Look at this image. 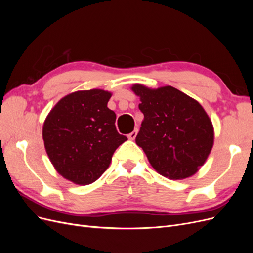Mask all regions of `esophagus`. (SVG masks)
Listing matches in <instances>:
<instances>
[{
	"instance_id": "obj_1",
	"label": "esophagus",
	"mask_w": 253,
	"mask_h": 253,
	"mask_svg": "<svg viewBox=\"0 0 253 253\" xmlns=\"http://www.w3.org/2000/svg\"><path fill=\"white\" fill-rule=\"evenodd\" d=\"M137 132H138V131H137V128H135L133 132H131V133H129V134L127 135V138H128L129 140H134V139L136 138V136H137Z\"/></svg>"
}]
</instances>
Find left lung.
I'll return each mask as SVG.
<instances>
[{"instance_id": "obj_1", "label": "left lung", "mask_w": 253, "mask_h": 253, "mask_svg": "<svg viewBox=\"0 0 253 253\" xmlns=\"http://www.w3.org/2000/svg\"><path fill=\"white\" fill-rule=\"evenodd\" d=\"M143 114L136 143L155 171L177 180L194 175L214 143V128L201 103L173 86L150 88L136 83Z\"/></svg>"}]
</instances>
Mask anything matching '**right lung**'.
<instances>
[{
    "instance_id": "obj_1",
    "label": "right lung",
    "mask_w": 253,
    "mask_h": 253,
    "mask_svg": "<svg viewBox=\"0 0 253 253\" xmlns=\"http://www.w3.org/2000/svg\"><path fill=\"white\" fill-rule=\"evenodd\" d=\"M112 93L77 90L57 102L44 121L42 136L57 172L76 185L96 181L111 164L114 152L127 138L116 126L108 108Z\"/></svg>"
}]
</instances>
